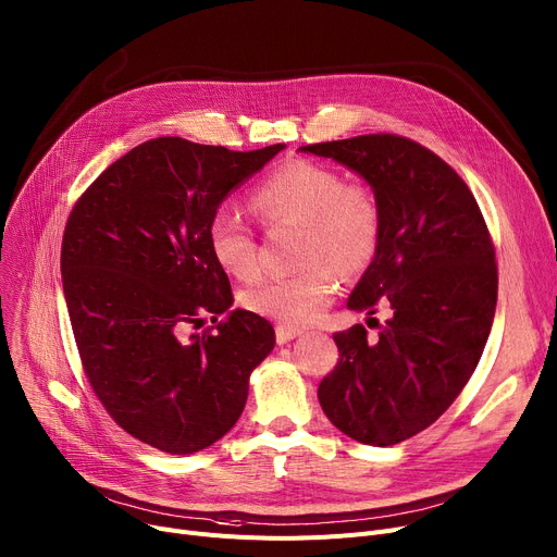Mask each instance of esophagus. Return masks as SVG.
<instances>
[{
    "mask_svg": "<svg viewBox=\"0 0 557 557\" xmlns=\"http://www.w3.org/2000/svg\"><path fill=\"white\" fill-rule=\"evenodd\" d=\"M301 331L299 329H292V325H276V342L278 344H287L294 337H299Z\"/></svg>",
    "mask_w": 557,
    "mask_h": 557,
    "instance_id": "34e87169",
    "label": "esophagus"
}]
</instances>
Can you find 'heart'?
I'll return each mask as SVG.
<instances>
[{
	"label": "heart",
	"instance_id": "1",
	"mask_svg": "<svg viewBox=\"0 0 557 557\" xmlns=\"http://www.w3.org/2000/svg\"><path fill=\"white\" fill-rule=\"evenodd\" d=\"M251 211L268 224L301 222V258L310 268L265 276L243 289L247 310L287 325L321 317L339 289V271L364 272L382 240V209L375 193L359 182H344L337 171L310 159H292L249 195ZM209 247L228 274L256 272V240L245 220L220 209L209 220Z\"/></svg>",
	"mask_w": 557,
	"mask_h": 557
}]
</instances>
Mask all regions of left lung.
I'll return each mask as SVG.
<instances>
[{
  "instance_id": "8db88e82",
  "label": "left lung",
  "mask_w": 557,
  "mask_h": 557,
  "mask_svg": "<svg viewBox=\"0 0 557 557\" xmlns=\"http://www.w3.org/2000/svg\"><path fill=\"white\" fill-rule=\"evenodd\" d=\"M362 175L382 209V240L348 308L391 317L375 339L362 323L333 339L339 362L319 405L346 436L375 447L428 430L472 377L493 329L497 263L468 184L424 146L362 135L299 148Z\"/></svg>"
}]
</instances>
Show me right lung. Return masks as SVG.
Instances as JSON below:
<instances>
[{"instance_id": "1", "label": "right lung", "mask_w": 557, "mask_h": 557, "mask_svg": "<svg viewBox=\"0 0 557 557\" xmlns=\"http://www.w3.org/2000/svg\"><path fill=\"white\" fill-rule=\"evenodd\" d=\"M283 148L150 139L98 175L70 213L60 272L85 375L119 428L150 447L193 454L220 441L276 344L268 319L228 310L232 285L207 228L226 195ZM207 313L216 325L188 334Z\"/></svg>"}]
</instances>
